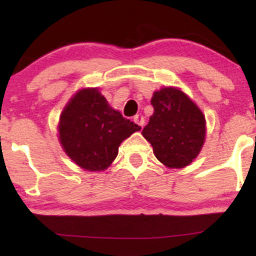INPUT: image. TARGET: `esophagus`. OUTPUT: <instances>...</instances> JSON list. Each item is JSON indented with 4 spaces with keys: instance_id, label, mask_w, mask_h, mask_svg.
<instances>
[{
    "instance_id": "esophagus-1",
    "label": "esophagus",
    "mask_w": 256,
    "mask_h": 256,
    "mask_svg": "<svg viewBox=\"0 0 256 256\" xmlns=\"http://www.w3.org/2000/svg\"><path fill=\"white\" fill-rule=\"evenodd\" d=\"M134 122H136L140 126V128H143V125H144V118H143L142 116H134Z\"/></svg>"
}]
</instances>
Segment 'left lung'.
I'll use <instances>...</instances> for the list:
<instances>
[{
  "label": "left lung",
  "instance_id": "left-lung-1",
  "mask_svg": "<svg viewBox=\"0 0 256 256\" xmlns=\"http://www.w3.org/2000/svg\"><path fill=\"white\" fill-rule=\"evenodd\" d=\"M154 113L143 128L154 155L170 168H183L201 152L206 138L204 113L177 88H162L152 98Z\"/></svg>",
  "mask_w": 256,
  "mask_h": 256
}]
</instances>
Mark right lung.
I'll use <instances>...</instances> for the list:
<instances>
[{"label":"right lung","instance_id":"obj_1","mask_svg":"<svg viewBox=\"0 0 256 256\" xmlns=\"http://www.w3.org/2000/svg\"><path fill=\"white\" fill-rule=\"evenodd\" d=\"M140 126L113 110L96 88L82 89L64 108L58 140L64 152L86 171H104L116 158L119 146Z\"/></svg>","mask_w":256,"mask_h":256}]
</instances>
